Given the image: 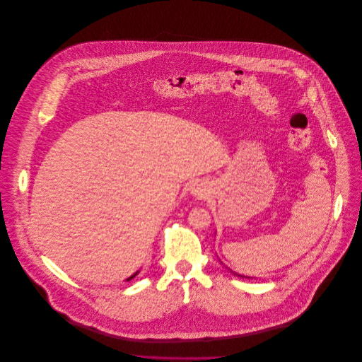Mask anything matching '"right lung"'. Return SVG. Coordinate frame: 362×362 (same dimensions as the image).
Segmentation results:
<instances>
[{
	"label": "right lung",
	"instance_id": "right-lung-1",
	"mask_svg": "<svg viewBox=\"0 0 362 362\" xmlns=\"http://www.w3.org/2000/svg\"><path fill=\"white\" fill-rule=\"evenodd\" d=\"M134 276H135V274H134V275H132V276H129V278H128V279H131V278H134Z\"/></svg>",
	"mask_w": 362,
	"mask_h": 362
}]
</instances>
